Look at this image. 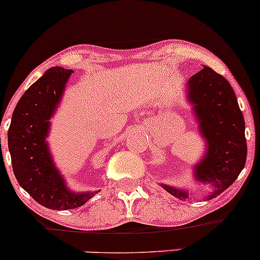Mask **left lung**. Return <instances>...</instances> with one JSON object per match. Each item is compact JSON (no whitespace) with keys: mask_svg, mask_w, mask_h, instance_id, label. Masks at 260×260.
Wrapping results in <instances>:
<instances>
[{"mask_svg":"<svg viewBox=\"0 0 260 260\" xmlns=\"http://www.w3.org/2000/svg\"><path fill=\"white\" fill-rule=\"evenodd\" d=\"M187 98L207 142L204 157L194 166V177L213 186V192L207 196L209 201L228 189L246 165L244 118L231 84L208 66L188 80ZM161 186L182 201L188 198V192Z\"/></svg>","mask_w":260,"mask_h":260,"instance_id":"8db88e82","label":"left lung"}]
</instances>
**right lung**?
Listing matches in <instances>:
<instances>
[{"label": "right lung", "instance_id": "1", "mask_svg": "<svg viewBox=\"0 0 260 260\" xmlns=\"http://www.w3.org/2000/svg\"><path fill=\"white\" fill-rule=\"evenodd\" d=\"M72 72L52 67L32 83L18 101L8 129V149L18 183L34 201L52 210L82 207L96 193H74L68 189L45 142L50 118Z\"/></svg>", "mask_w": 260, "mask_h": 260}]
</instances>
